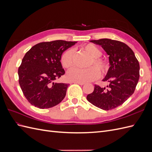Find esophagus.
Here are the masks:
<instances>
[{"instance_id":"1","label":"esophagus","mask_w":152,"mask_h":152,"mask_svg":"<svg viewBox=\"0 0 152 152\" xmlns=\"http://www.w3.org/2000/svg\"><path fill=\"white\" fill-rule=\"evenodd\" d=\"M73 83L77 84H79V85H80V86H82V85L85 84L84 82H73Z\"/></svg>"}]
</instances>
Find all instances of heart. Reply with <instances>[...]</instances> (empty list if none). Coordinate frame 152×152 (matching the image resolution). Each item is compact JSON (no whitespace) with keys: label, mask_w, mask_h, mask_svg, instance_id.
<instances>
[{"label":"heart","mask_w":152,"mask_h":152,"mask_svg":"<svg viewBox=\"0 0 152 152\" xmlns=\"http://www.w3.org/2000/svg\"><path fill=\"white\" fill-rule=\"evenodd\" d=\"M86 51L90 58L87 64L89 67L86 69L73 68L67 73L66 78L72 82H86L93 81L99 77V70L102 73H105L109 70V63L106 59L101 58L102 52L101 49L93 44H87L81 47ZM73 50L68 49L64 52L60 59L63 68H70L73 65ZM96 67H94V66ZM98 69L99 71L97 70Z\"/></svg>","instance_id":"1"}]
</instances>
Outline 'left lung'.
Instances as JSON below:
<instances>
[{"label": "left lung", "instance_id": "left-lung-1", "mask_svg": "<svg viewBox=\"0 0 152 152\" xmlns=\"http://www.w3.org/2000/svg\"><path fill=\"white\" fill-rule=\"evenodd\" d=\"M102 45L109 56L110 68L103 80L107 87L94 85L93 93L87 96L89 102L104 110L123 104L134 93L140 79V64L134 52L125 43L108 39L91 40Z\"/></svg>", "mask_w": 152, "mask_h": 152}]
</instances>
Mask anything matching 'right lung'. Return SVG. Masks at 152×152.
I'll return each instance as SVG.
<instances>
[{
	"mask_svg": "<svg viewBox=\"0 0 152 152\" xmlns=\"http://www.w3.org/2000/svg\"><path fill=\"white\" fill-rule=\"evenodd\" d=\"M77 42L53 40L34 45L18 68L19 84L26 99L41 109L54 107L65 97L68 84L54 82L65 74L62 53Z\"/></svg>",
	"mask_w": 152,
	"mask_h": 152,
	"instance_id": "right-lung-1",
	"label": "right lung"
}]
</instances>
